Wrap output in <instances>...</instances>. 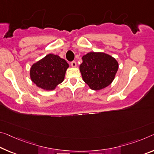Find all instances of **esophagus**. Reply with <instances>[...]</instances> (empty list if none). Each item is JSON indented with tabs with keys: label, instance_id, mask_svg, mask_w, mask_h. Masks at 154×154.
I'll return each instance as SVG.
<instances>
[{
	"label": "esophagus",
	"instance_id": "34e87169",
	"mask_svg": "<svg viewBox=\"0 0 154 154\" xmlns=\"http://www.w3.org/2000/svg\"><path fill=\"white\" fill-rule=\"evenodd\" d=\"M71 64V66H72V68H75V67L77 66V64H76V62H74V61H73V62H71V64Z\"/></svg>",
	"mask_w": 154,
	"mask_h": 154
}]
</instances>
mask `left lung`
Returning <instances> with one entry per match:
<instances>
[{
	"label": "left lung",
	"instance_id": "8db88e82",
	"mask_svg": "<svg viewBox=\"0 0 154 154\" xmlns=\"http://www.w3.org/2000/svg\"><path fill=\"white\" fill-rule=\"evenodd\" d=\"M79 66L82 79L93 90L108 87L115 78L119 63L115 58L103 52H90L82 57Z\"/></svg>",
	"mask_w": 154,
	"mask_h": 154
}]
</instances>
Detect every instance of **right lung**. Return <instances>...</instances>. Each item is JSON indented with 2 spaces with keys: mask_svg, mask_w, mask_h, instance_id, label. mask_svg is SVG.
I'll use <instances>...</instances> for the list:
<instances>
[{
  "mask_svg": "<svg viewBox=\"0 0 154 154\" xmlns=\"http://www.w3.org/2000/svg\"><path fill=\"white\" fill-rule=\"evenodd\" d=\"M68 67L69 65L64 59L51 53L31 66L30 78L38 88L53 90L64 81Z\"/></svg>",
  "mask_w": 154,
  "mask_h": 154,
  "instance_id": "1",
  "label": "right lung"
}]
</instances>
